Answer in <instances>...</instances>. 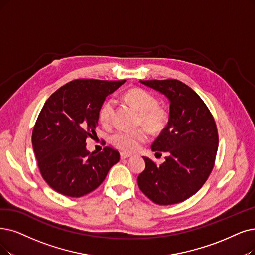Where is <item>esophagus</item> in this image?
<instances>
[{
    "instance_id": "esophagus-1",
    "label": "esophagus",
    "mask_w": 255,
    "mask_h": 255,
    "mask_svg": "<svg viewBox=\"0 0 255 255\" xmlns=\"http://www.w3.org/2000/svg\"><path fill=\"white\" fill-rule=\"evenodd\" d=\"M131 157V154H128V152H120V158L124 160V159H128Z\"/></svg>"
}]
</instances>
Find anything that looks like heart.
Here are the masks:
<instances>
[{
	"label": "heart",
	"instance_id": "heart-1",
	"mask_svg": "<svg viewBox=\"0 0 255 255\" xmlns=\"http://www.w3.org/2000/svg\"><path fill=\"white\" fill-rule=\"evenodd\" d=\"M124 99L139 112L138 125H143L150 131H160L167 124L168 115L165 109L158 106V99L148 91L140 88L129 89L124 94ZM115 103L108 99L101 105L98 118L104 126L108 127L113 120ZM145 128L118 129L111 136L112 144L125 151H135L147 140Z\"/></svg>",
	"mask_w": 255,
	"mask_h": 255
}]
</instances>
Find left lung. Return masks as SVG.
Segmentation results:
<instances>
[{
	"instance_id": "left-lung-1",
	"label": "left lung",
	"mask_w": 255,
	"mask_h": 255,
	"mask_svg": "<svg viewBox=\"0 0 255 255\" xmlns=\"http://www.w3.org/2000/svg\"><path fill=\"white\" fill-rule=\"evenodd\" d=\"M169 100L168 124L151 149L166 151L165 162L157 165L143 157L145 169L138 186L156 204L185 201L204 185L215 165L219 136L209 109L191 88L177 79L140 80Z\"/></svg>"
}]
</instances>
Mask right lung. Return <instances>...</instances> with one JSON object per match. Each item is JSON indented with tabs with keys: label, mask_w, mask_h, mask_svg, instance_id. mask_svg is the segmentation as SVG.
<instances>
[{
	"label": "right lung",
	"mask_w": 255,
	"mask_h": 255,
	"mask_svg": "<svg viewBox=\"0 0 255 255\" xmlns=\"http://www.w3.org/2000/svg\"><path fill=\"white\" fill-rule=\"evenodd\" d=\"M125 83L75 79L47 99L32 131V145L40 174L51 188L67 197H83L96 189L119 161V152L110 146L91 154L86 140L96 135L106 97Z\"/></svg>",
	"instance_id": "obj_1"
}]
</instances>
